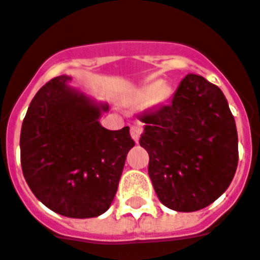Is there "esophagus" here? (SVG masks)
I'll return each instance as SVG.
<instances>
[{"instance_id":"obj_1","label":"esophagus","mask_w":260,"mask_h":260,"mask_svg":"<svg viewBox=\"0 0 260 260\" xmlns=\"http://www.w3.org/2000/svg\"><path fill=\"white\" fill-rule=\"evenodd\" d=\"M140 135H141L140 126L139 125L131 126V136H132V139L135 140V143H137V141H139V139H140Z\"/></svg>"}]
</instances>
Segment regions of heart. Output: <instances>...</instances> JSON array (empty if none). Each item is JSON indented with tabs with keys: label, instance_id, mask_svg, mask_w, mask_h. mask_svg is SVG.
I'll list each match as a JSON object with an SVG mask.
<instances>
[{
	"label": "heart",
	"instance_id": "heart-1",
	"mask_svg": "<svg viewBox=\"0 0 260 260\" xmlns=\"http://www.w3.org/2000/svg\"><path fill=\"white\" fill-rule=\"evenodd\" d=\"M160 87H161L160 82L150 83V84H148V86H145L143 89H141L139 98H140V100H150L154 98L156 102H160V100H162L164 96H165L164 89L160 88Z\"/></svg>",
	"mask_w": 260,
	"mask_h": 260
}]
</instances>
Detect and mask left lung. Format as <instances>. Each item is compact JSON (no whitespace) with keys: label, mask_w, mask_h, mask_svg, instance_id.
<instances>
[{"label":"left lung","mask_w":260,"mask_h":260,"mask_svg":"<svg viewBox=\"0 0 260 260\" xmlns=\"http://www.w3.org/2000/svg\"><path fill=\"white\" fill-rule=\"evenodd\" d=\"M140 120L148 174L167 208L197 211L226 191L237 171L238 134L219 87L187 74L169 104Z\"/></svg>","instance_id":"8db88e82"}]
</instances>
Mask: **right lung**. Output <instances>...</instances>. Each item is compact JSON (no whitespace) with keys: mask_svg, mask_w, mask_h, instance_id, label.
<instances>
[{"mask_svg":"<svg viewBox=\"0 0 260 260\" xmlns=\"http://www.w3.org/2000/svg\"><path fill=\"white\" fill-rule=\"evenodd\" d=\"M71 76L46 83L32 98L21 129V165L37 198L70 218L99 217L110 209L134 148L129 126L106 129L108 104L71 86Z\"/></svg>","mask_w":260,"mask_h":260,"instance_id":"obj_1","label":"right lung"}]
</instances>
